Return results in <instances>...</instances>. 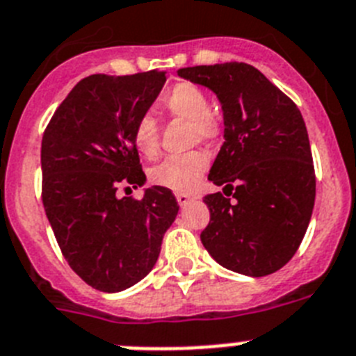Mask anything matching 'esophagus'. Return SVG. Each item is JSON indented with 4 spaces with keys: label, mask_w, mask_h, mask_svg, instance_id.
Instances as JSON below:
<instances>
[{
    "label": "esophagus",
    "mask_w": 356,
    "mask_h": 356,
    "mask_svg": "<svg viewBox=\"0 0 356 356\" xmlns=\"http://www.w3.org/2000/svg\"><path fill=\"white\" fill-rule=\"evenodd\" d=\"M175 199H177L179 206H186L190 200H193V197L188 195V193H177V195H175Z\"/></svg>",
    "instance_id": "obj_1"
}]
</instances>
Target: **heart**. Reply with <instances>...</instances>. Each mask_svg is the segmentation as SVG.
Instances as JSON below:
<instances>
[{"label": "heart", "mask_w": 356, "mask_h": 356, "mask_svg": "<svg viewBox=\"0 0 356 356\" xmlns=\"http://www.w3.org/2000/svg\"><path fill=\"white\" fill-rule=\"evenodd\" d=\"M161 107L174 118L188 120L193 140H211L218 134V122L209 111L208 95L191 82H181L161 97ZM132 141L138 152L154 157L159 148V127L152 114H141L132 127ZM208 168L202 152L170 156L150 170V181L174 191H190Z\"/></svg>", "instance_id": "heart-1"}]
</instances>
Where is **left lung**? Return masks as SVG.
<instances>
[{
	"instance_id": "left-lung-1",
	"label": "left lung",
	"mask_w": 356,
	"mask_h": 356,
	"mask_svg": "<svg viewBox=\"0 0 356 356\" xmlns=\"http://www.w3.org/2000/svg\"><path fill=\"white\" fill-rule=\"evenodd\" d=\"M181 79L213 91L222 105L224 145L208 179L231 189L204 197L211 218L200 240L216 264L261 277L290 261L310 224L315 174L298 105L254 66L182 67Z\"/></svg>"
}]
</instances>
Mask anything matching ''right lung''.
Returning a JSON list of instances; mask_svg holds the SVG:
<instances>
[{"instance_id":"obj_1","label":"right lung","mask_w":356,"mask_h":356,"mask_svg":"<svg viewBox=\"0 0 356 356\" xmlns=\"http://www.w3.org/2000/svg\"><path fill=\"white\" fill-rule=\"evenodd\" d=\"M161 71L80 80L42 136V204L70 267L92 289L122 292L152 270L179 204L163 186H145L132 127L152 107Z\"/></svg>"}]
</instances>
